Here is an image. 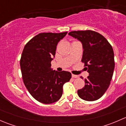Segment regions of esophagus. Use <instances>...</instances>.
Here are the masks:
<instances>
[{
    "instance_id": "1",
    "label": "esophagus",
    "mask_w": 126,
    "mask_h": 126,
    "mask_svg": "<svg viewBox=\"0 0 126 126\" xmlns=\"http://www.w3.org/2000/svg\"><path fill=\"white\" fill-rule=\"evenodd\" d=\"M72 78H77V77H78V76H77V75L72 74Z\"/></svg>"
}]
</instances>
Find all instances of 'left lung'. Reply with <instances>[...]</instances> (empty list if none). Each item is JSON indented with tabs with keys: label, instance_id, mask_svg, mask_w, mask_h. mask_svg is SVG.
<instances>
[{
	"label": "left lung",
	"instance_id": "left-lung-1",
	"mask_svg": "<svg viewBox=\"0 0 126 126\" xmlns=\"http://www.w3.org/2000/svg\"><path fill=\"white\" fill-rule=\"evenodd\" d=\"M68 35L82 43L83 55L89 76L85 79V86L77 94L82 99L94 101L99 99L110 84L115 68L113 48L102 35L92 30L72 31Z\"/></svg>",
	"mask_w": 126,
	"mask_h": 126
}]
</instances>
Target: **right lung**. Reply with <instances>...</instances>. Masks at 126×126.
I'll return each instance as SVG.
<instances>
[{
	"mask_svg": "<svg viewBox=\"0 0 126 126\" xmlns=\"http://www.w3.org/2000/svg\"><path fill=\"white\" fill-rule=\"evenodd\" d=\"M67 33H41L24 46L20 60L22 79L30 94L39 102L48 104L58 101L63 85L71 78L68 71L51 68L57 44Z\"/></svg>",
	"mask_w": 126,
	"mask_h": 126,
	"instance_id": "1",
	"label": "right lung"
}]
</instances>
